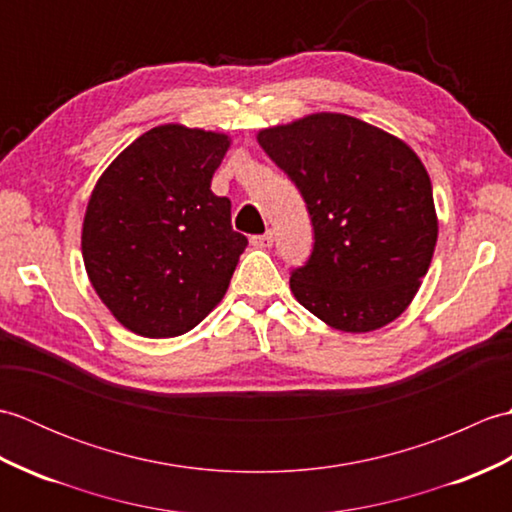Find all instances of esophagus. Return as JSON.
Listing matches in <instances>:
<instances>
[{"instance_id":"esophagus-1","label":"esophagus","mask_w":512,"mask_h":512,"mask_svg":"<svg viewBox=\"0 0 512 512\" xmlns=\"http://www.w3.org/2000/svg\"><path fill=\"white\" fill-rule=\"evenodd\" d=\"M253 244L255 246H262V248H270L275 244V233L273 231H266L264 235H255L253 237Z\"/></svg>"}]
</instances>
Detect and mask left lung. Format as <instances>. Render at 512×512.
Segmentation results:
<instances>
[{
  "label": "left lung",
  "instance_id": "obj_1",
  "mask_svg": "<svg viewBox=\"0 0 512 512\" xmlns=\"http://www.w3.org/2000/svg\"><path fill=\"white\" fill-rule=\"evenodd\" d=\"M257 140L295 182L314 228L308 262L290 273L301 306L343 332H372L400 317L438 239L420 158L345 114H312Z\"/></svg>",
  "mask_w": 512,
  "mask_h": 512
}]
</instances>
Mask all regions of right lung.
Listing matches in <instances>:
<instances>
[{
	"label": "right lung",
	"instance_id": "obj_1",
	"mask_svg": "<svg viewBox=\"0 0 512 512\" xmlns=\"http://www.w3.org/2000/svg\"><path fill=\"white\" fill-rule=\"evenodd\" d=\"M231 140L160 125L136 138L96 182L83 220V262L125 328L167 339L222 301L248 239L231 200L211 191Z\"/></svg>",
	"mask_w": 512,
	"mask_h": 512
}]
</instances>
